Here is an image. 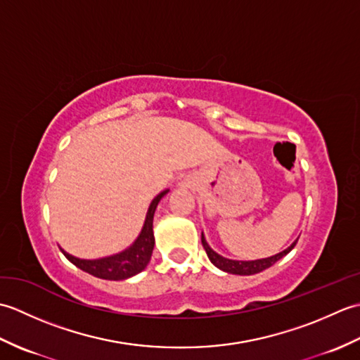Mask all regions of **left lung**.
Returning <instances> with one entry per match:
<instances>
[{
    "label": "left lung",
    "instance_id": "1",
    "mask_svg": "<svg viewBox=\"0 0 360 360\" xmlns=\"http://www.w3.org/2000/svg\"><path fill=\"white\" fill-rule=\"evenodd\" d=\"M201 241H202V246H204L205 252H207V257L210 258V262L213 264L219 267L221 271L229 272V274H236V275H252V274H258V272L267 269V267H271L272 264L277 263L280 258H283L286 254H289V252L292 250L294 246L297 244V241H294L288 249H285L283 252H280V254L269 257V258L255 259V262H235V259L224 258V257L218 255L217 252H213L209 248V244L205 243V238H204L202 233H201Z\"/></svg>",
    "mask_w": 360,
    "mask_h": 360
}]
</instances>
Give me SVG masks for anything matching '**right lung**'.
I'll return each mask as SVG.
<instances>
[{"instance_id": "1", "label": "right lung", "mask_w": 360, "mask_h": 360, "mask_svg": "<svg viewBox=\"0 0 360 360\" xmlns=\"http://www.w3.org/2000/svg\"><path fill=\"white\" fill-rule=\"evenodd\" d=\"M168 192L164 190L159 193L153 202L150 204V209L147 212V218H145V224L142 227L141 235L137 240L129 246L127 250L120 252V254L101 258V259H80L75 258L62 249L63 255L70 259L72 264L80 267L97 278L103 280H125L133 277V275L139 274L147 267L153 248H155V236H153V217H155V210L158 207V202L162 200V196Z\"/></svg>"}]
</instances>
